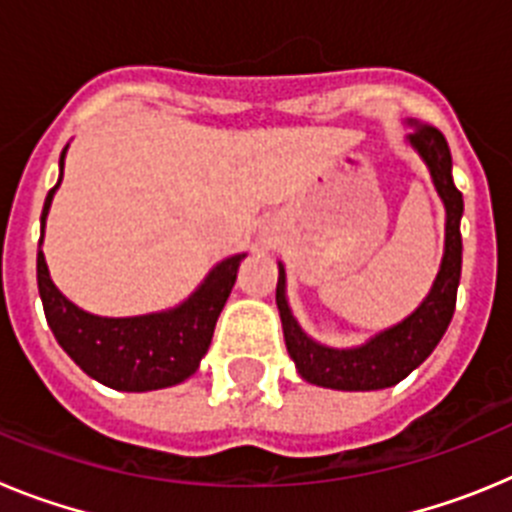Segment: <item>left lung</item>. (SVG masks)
Listing matches in <instances>:
<instances>
[{"mask_svg": "<svg viewBox=\"0 0 512 512\" xmlns=\"http://www.w3.org/2000/svg\"><path fill=\"white\" fill-rule=\"evenodd\" d=\"M410 143L431 169L433 184L446 205V253H443L436 284H433L431 295L425 297L423 305L408 320L384 330L382 336H377L366 346L338 351V348L320 346L302 333L289 312L287 300H284V269H279L277 307L282 315L284 343H287L289 356L295 359L297 372L310 384L333 387V390L392 387L433 354V348L438 346L454 318L456 289H459L461 277L459 220L464 212V200L451 179V151L441 130L428 122H413Z\"/></svg>", "mask_w": 512, "mask_h": 512, "instance_id": "obj_1", "label": "left lung"}]
</instances>
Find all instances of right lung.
<instances>
[{"label":"right lung","instance_id":"add662e5","mask_svg":"<svg viewBox=\"0 0 512 512\" xmlns=\"http://www.w3.org/2000/svg\"><path fill=\"white\" fill-rule=\"evenodd\" d=\"M63 156L66 148L61 151V174ZM58 184L45 197L43 215H40L43 228ZM241 259L243 253L217 264L205 284L176 310L143 315V318H97L71 305L53 287L43 251H38V289L45 320L51 325L58 346L104 387L122 392L171 387L192 377L200 359L207 354L217 315L233 289Z\"/></svg>","mask_w":512,"mask_h":512}]
</instances>
